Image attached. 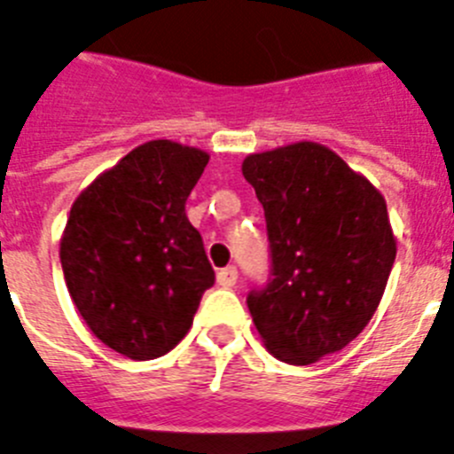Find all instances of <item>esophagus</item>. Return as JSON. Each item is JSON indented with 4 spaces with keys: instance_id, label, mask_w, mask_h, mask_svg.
Returning <instances> with one entry per match:
<instances>
[{
    "instance_id": "obj_1",
    "label": "esophagus",
    "mask_w": 454,
    "mask_h": 454,
    "mask_svg": "<svg viewBox=\"0 0 454 454\" xmlns=\"http://www.w3.org/2000/svg\"><path fill=\"white\" fill-rule=\"evenodd\" d=\"M236 279H239V270L234 266H227L218 272V284L223 288H231L236 284Z\"/></svg>"
}]
</instances>
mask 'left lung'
<instances>
[{
  "label": "left lung",
  "mask_w": 454,
  "mask_h": 454,
  "mask_svg": "<svg viewBox=\"0 0 454 454\" xmlns=\"http://www.w3.org/2000/svg\"><path fill=\"white\" fill-rule=\"evenodd\" d=\"M240 170L270 240V282L247 295L263 346L293 366L343 350L371 323L395 262L382 192L309 140L246 156Z\"/></svg>",
  "instance_id": "8db88e82"
}]
</instances>
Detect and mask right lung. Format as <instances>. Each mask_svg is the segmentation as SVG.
I'll return each mask as SVG.
<instances>
[{
    "mask_svg": "<svg viewBox=\"0 0 454 454\" xmlns=\"http://www.w3.org/2000/svg\"><path fill=\"white\" fill-rule=\"evenodd\" d=\"M207 152L150 140L79 192L61 236L67 291L88 330L120 355L147 362L188 334L214 286L186 200Z\"/></svg>",
    "mask_w": 454,
    "mask_h": 454,
    "instance_id": "1",
    "label": "right lung"
}]
</instances>
